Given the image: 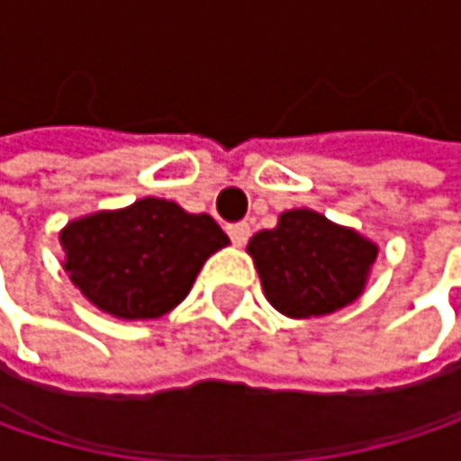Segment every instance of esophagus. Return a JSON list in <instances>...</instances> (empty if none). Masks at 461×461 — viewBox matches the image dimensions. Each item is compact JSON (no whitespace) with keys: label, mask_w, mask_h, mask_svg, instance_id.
<instances>
[{"label":"esophagus","mask_w":461,"mask_h":461,"mask_svg":"<svg viewBox=\"0 0 461 461\" xmlns=\"http://www.w3.org/2000/svg\"><path fill=\"white\" fill-rule=\"evenodd\" d=\"M227 231H230L234 245H245L248 237H250V227L248 224H231V227H227Z\"/></svg>","instance_id":"34e87169"}]
</instances>
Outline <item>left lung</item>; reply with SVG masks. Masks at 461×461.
I'll return each mask as SVG.
<instances>
[{
    "label": "left lung",
    "mask_w": 461,
    "mask_h": 461,
    "mask_svg": "<svg viewBox=\"0 0 461 461\" xmlns=\"http://www.w3.org/2000/svg\"><path fill=\"white\" fill-rule=\"evenodd\" d=\"M248 253L267 302L285 318H321L352 304L368 285L379 245L312 208L280 213L256 231Z\"/></svg>",
    "instance_id": "8db88e82"
}]
</instances>
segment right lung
<instances>
[{
    "instance_id": "right-lung-1",
    "label": "right lung",
    "mask_w": 461,
    "mask_h": 461,
    "mask_svg": "<svg viewBox=\"0 0 461 461\" xmlns=\"http://www.w3.org/2000/svg\"><path fill=\"white\" fill-rule=\"evenodd\" d=\"M58 240L74 288L120 321L167 315L186 299L203 264L230 245L208 213H189L162 197L79 216Z\"/></svg>"
}]
</instances>
